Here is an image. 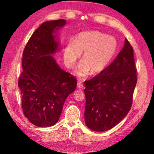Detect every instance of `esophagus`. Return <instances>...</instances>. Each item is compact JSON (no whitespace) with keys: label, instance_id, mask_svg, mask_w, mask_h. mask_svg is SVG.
Returning <instances> with one entry per match:
<instances>
[{"label":"esophagus","instance_id":"1","mask_svg":"<svg viewBox=\"0 0 154 154\" xmlns=\"http://www.w3.org/2000/svg\"><path fill=\"white\" fill-rule=\"evenodd\" d=\"M77 88L79 89H82V88H83V84L82 82H78L77 83Z\"/></svg>","mask_w":154,"mask_h":154}]
</instances>
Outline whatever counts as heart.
<instances>
[{"instance_id":"obj_1","label":"heart","mask_w":154,"mask_h":154,"mask_svg":"<svg viewBox=\"0 0 154 154\" xmlns=\"http://www.w3.org/2000/svg\"><path fill=\"white\" fill-rule=\"evenodd\" d=\"M118 42L113 36L98 31L80 33L75 40H70L65 45L63 52L64 63L72 68L83 53V62L77 69L79 77H85L92 71L98 74L109 66L116 55Z\"/></svg>"}]
</instances>
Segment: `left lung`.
<instances>
[{"label":"left lung","mask_w":154,"mask_h":154,"mask_svg":"<svg viewBox=\"0 0 154 154\" xmlns=\"http://www.w3.org/2000/svg\"><path fill=\"white\" fill-rule=\"evenodd\" d=\"M137 82L133 48L126 38L124 48L115 60L84 82L86 126L103 132L119 124L131 109Z\"/></svg>","instance_id":"8db88e82"}]
</instances>
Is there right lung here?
Instances as JSON below:
<instances>
[{"label": "right lung", "instance_id": "add662e5", "mask_svg": "<svg viewBox=\"0 0 154 154\" xmlns=\"http://www.w3.org/2000/svg\"><path fill=\"white\" fill-rule=\"evenodd\" d=\"M64 20L43 23L30 36L23 51L18 79L23 113L32 124L49 127L58 122L67 96L74 92L77 79L56 64L51 54L58 50L54 33Z\"/></svg>", "mask_w": 154, "mask_h": 154}]
</instances>
